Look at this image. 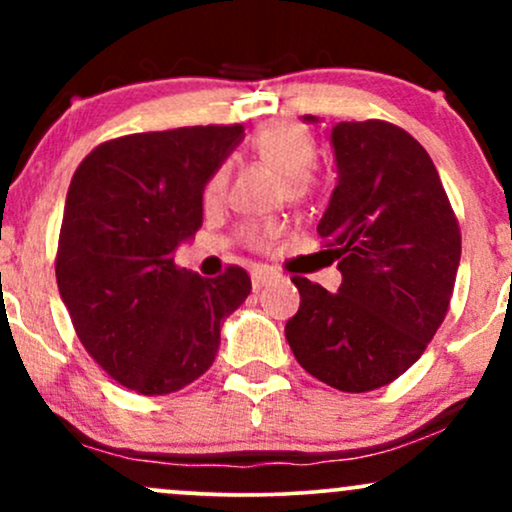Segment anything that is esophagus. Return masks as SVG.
<instances>
[{"label": "esophagus", "mask_w": 512, "mask_h": 512, "mask_svg": "<svg viewBox=\"0 0 512 512\" xmlns=\"http://www.w3.org/2000/svg\"><path fill=\"white\" fill-rule=\"evenodd\" d=\"M250 279H252V289L257 291V289H262V286L272 284V281L279 279V274L272 272V269H262V267H257V269H252Z\"/></svg>", "instance_id": "esophagus-1"}]
</instances>
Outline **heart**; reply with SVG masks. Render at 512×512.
<instances>
[{"label": "heart", "instance_id": "heart-1", "mask_svg": "<svg viewBox=\"0 0 512 512\" xmlns=\"http://www.w3.org/2000/svg\"><path fill=\"white\" fill-rule=\"evenodd\" d=\"M250 144L264 163L284 173V190L291 199H305L313 192L315 178L310 168L315 166L317 142L308 127L298 122H274V125L262 127ZM226 185L228 168L219 166L204 185V202L219 204L226 195ZM276 233H279L276 223H245L240 228V240L248 248H262Z\"/></svg>", "mask_w": 512, "mask_h": 512}]
</instances>
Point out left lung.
Instances as JSON below:
<instances>
[{"label":"left lung","mask_w":512,"mask_h":512,"mask_svg":"<svg viewBox=\"0 0 512 512\" xmlns=\"http://www.w3.org/2000/svg\"><path fill=\"white\" fill-rule=\"evenodd\" d=\"M332 144L339 182L317 233L342 286L293 276L301 308L284 332L313 378L370 392L416 363L443 325L462 236L431 156L402 127L339 122Z\"/></svg>","instance_id":"1"}]
</instances>
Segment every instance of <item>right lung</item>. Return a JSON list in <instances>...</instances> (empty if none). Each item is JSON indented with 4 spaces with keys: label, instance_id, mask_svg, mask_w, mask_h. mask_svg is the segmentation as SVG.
I'll list each match as a JSON object with an SVG mask.
<instances>
[{
    "label": "right lung",
    "instance_id": "right-lung-1",
    "mask_svg": "<svg viewBox=\"0 0 512 512\" xmlns=\"http://www.w3.org/2000/svg\"><path fill=\"white\" fill-rule=\"evenodd\" d=\"M243 125L178 127L98 144L64 204L55 276L76 337L110 378L156 397L214 363L226 320L252 289L243 267L204 279L173 252L202 226L209 175Z\"/></svg>",
    "mask_w": 512,
    "mask_h": 512
}]
</instances>
